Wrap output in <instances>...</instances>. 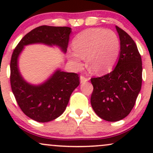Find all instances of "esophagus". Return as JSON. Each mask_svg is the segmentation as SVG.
Instances as JSON below:
<instances>
[{
  "instance_id": "1",
  "label": "esophagus",
  "mask_w": 153,
  "mask_h": 153,
  "mask_svg": "<svg viewBox=\"0 0 153 153\" xmlns=\"http://www.w3.org/2000/svg\"><path fill=\"white\" fill-rule=\"evenodd\" d=\"M88 80H89V78H85V77L83 76V75H80V83H84V82H87Z\"/></svg>"
}]
</instances>
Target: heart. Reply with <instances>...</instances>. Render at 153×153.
Returning <instances> with one entry per match:
<instances>
[{"label":"heart","mask_w":153,"mask_h":153,"mask_svg":"<svg viewBox=\"0 0 153 153\" xmlns=\"http://www.w3.org/2000/svg\"><path fill=\"white\" fill-rule=\"evenodd\" d=\"M75 52L68 53L70 62L77 69L82 66V57H87L91 73L102 75L114 66L119 55L120 42L114 31L91 28L81 31L73 41Z\"/></svg>","instance_id":"obj_1"}]
</instances>
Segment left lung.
I'll return each instance as SVG.
<instances>
[{"label": "left lung", "instance_id": "8db88e82", "mask_svg": "<svg viewBox=\"0 0 153 153\" xmlns=\"http://www.w3.org/2000/svg\"><path fill=\"white\" fill-rule=\"evenodd\" d=\"M120 39L117 66L111 73L91 79L94 91L91 103L95 113L108 122H117L128 116L134 107L142 86V59L136 44L116 26Z\"/></svg>", "mask_w": 153, "mask_h": 153}]
</instances>
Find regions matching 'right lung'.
<instances>
[{"instance_id": "obj_1", "label": "right lung", "mask_w": 153, "mask_h": 153, "mask_svg": "<svg viewBox=\"0 0 153 153\" xmlns=\"http://www.w3.org/2000/svg\"><path fill=\"white\" fill-rule=\"evenodd\" d=\"M71 33V28L67 26H39L22 39L12 54L10 81L13 94L22 111L38 122L54 120L65 111L72 93L80 84L79 76L58 69L43 83L32 85L19 71V57L24 46L32 44L57 46L66 53Z\"/></svg>"}]
</instances>
